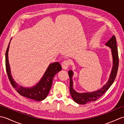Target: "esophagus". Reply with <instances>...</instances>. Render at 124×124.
Wrapping results in <instances>:
<instances>
[{"label": "esophagus", "mask_w": 124, "mask_h": 124, "mask_svg": "<svg viewBox=\"0 0 124 124\" xmlns=\"http://www.w3.org/2000/svg\"><path fill=\"white\" fill-rule=\"evenodd\" d=\"M70 64V62L69 60H64L63 61V62L62 63L61 65H62V67L63 69L66 70L68 68H69V66Z\"/></svg>", "instance_id": "34e87169"}]
</instances>
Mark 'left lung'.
<instances>
[{
	"instance_id": "8db88e82",
	"label": "left lung",
	"mask_w": 124,
	"mask_h": 124,
	"mask_svg": "<svg viewBox=\"0 0 124 124\" xmlns=\"http://www.w3.org/2000/svg\"><path fill=\"white\" fill-rule=\"evenodd\" d=\"M106 45L111 48L113 57V67L108 81L101 89L95 92H91V93H78L73 88V81L72 80L73 72L71 70L68 72L70 77V93L74 101L78 104H85L87 103L94 101L98 100L110 88V87L111 86L113 83H114L116 77L118 65H119V57H118L116 39L115 35L113 36L110 39V40H108Z\"/></svg>"
}]
</instances>
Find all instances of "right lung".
Returning <instances> with one entry per match:
<instances>
[{"instance_id": "right-lung-1", "label": "right lung", "mask_w": 124, "mask_h": 124, "mask_svg": "<svg viewBox=\"0 0 124 124\" xmlns=\"http://www.w3.org/2000/svg\"><path fill=\"white\" fill-rule=\"evenodd\" d=\"M9 44L8 45L6 52L5 64L8 77L12 86L21 95L37 101H40L44 100L47 97L51 89L54 76L62 70V67L60 64L59 62H55L50 64L43 78L35 86L31 88L23 87L17 85L13 80L12 75H10V70L8 58Z\"/></svg>"}]
</instances>
